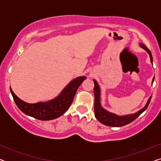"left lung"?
Listing matches in <instances>:
<instances>
[{
  "mask_svg": "<svg viewBox=\"0 0 161 161\" xmlns=\"http://www.w3.org/2000/svg\"><path fill=\"white\" fill-rule=\"evenodd\" d=\"M140 46L144 48L145 50H147L148 52L150 57V61L153 63V56H152V53L147 47L144 44H140ZM94 114H95V117L97 118L99 122L102 123V124L107 125V126H111V127H122L124 125H128L129 123H130L136 119V118L140 116V114L143 113L145 110L147 108L148 105L150 103L152 97H149V99L147 101V105L143 108L142 110H140L139 111H138L137 113L132 114V115H127V116H119L114 114H111L110 112L105 111V109H103L102 106L100 105V87L97 84V82L96 80H94Z\"/></svg>",
  "mask_w": 161,
  "mask_h": 161,
  "instance_id": "obj_1",
  "label": "left lung"
}]
</instances>
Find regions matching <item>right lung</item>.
<instances>
[{"label": "right lung", "mask_w": 161, "mask_h": 161, "mask_svg": "<svg viewBox=\"0 0 161 161\" xmlns=\"http://www.w3.org/2000/svg\"><path fill=\"white\" fill-rule=\"evenodd\" d=\"M86 79L84 76L78 77L72 80L68 84L60 95L46 103H37L34 104H29L21 100L12 89L10 88L15 103L22 112L26 115L32 116L39 120H51L59 117L62 115L71 105L74 97L83 81Z\"/></svg>", "instance_id": "add662e5"}]
</instances>
